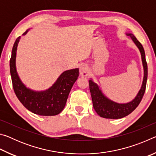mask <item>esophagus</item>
<instances>
[{
    "instance_id": "obj_1",
    "label": "esophagus",
    "mask_w": 156,
    "mask_h": 156,
    "mask_svg": "<svg viewBox=\"0 0 156 156\" xmlns=\"http://www.w3.org/2000/svg\"><path fill=\"white\" fill-rule=\"evenodd\" d=\"M88 68L87 66L84 64L81 65L80 66V69H79V72H80V75L82 76H85L87 74Z\"/></svg>"
}]
</instances>
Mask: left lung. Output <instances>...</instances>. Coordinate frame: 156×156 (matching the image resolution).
I'll use <instances>...</instances> for the list:
<instances>
[{
	"instance_id": "1",
	"label": "left lung",
	"mask_w": 156,
	"mask_h": 156,
	"mask_svg": "<svg viewBox=\"0 0 156 156\" xmlns=\"http://www.w3.org/2000/svg\"><path fill=\"white\" fill-rule=\"evenodd\" d=\"M126 35L131 37L132 41L139 49L141 54L142 65L144 68V78L141 88L135 98L132 100L131 102H127V103H118L105 96L100 89L98 85L95 83L92 80V79H90L89 80V84L93 106L96 112L100 117L109 118V119H119V118H122L128 115L138 106L145 92L148 71L144 50L141 43L137 40V38L133 36V34L126 33Z\"/></svg>"
}]
</instances>
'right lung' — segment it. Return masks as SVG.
<instances>
[{
    "label": "right lung",
    "mask_w": 156,
    "mask_h": 156,
    "mask_svg": "<svg viewBox=\"0 0 156 156\" xmlns=\"http://www.w3.org/2000/svg\"><path fill=\"white\" fill-rule=\"evenodd\" d=\"M27 30L23 35L27 33ZM20 36L13 46L10 58V73L13 88L18 99L26 109L39 115H56L62 112L67 102L69 94L79 76V69L67 70L61 73L54 84L48 89L36 91L27 88L18 75L16 58Z\"/></svg>",
    "instance_id": "obj_1"
}]
</instances>
